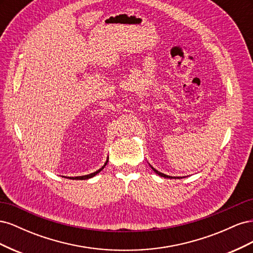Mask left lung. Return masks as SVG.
Wrapping results in <instances>:
<instances>
[{
  "label": "left lung",
  "mask_w": 253,
  "mask_h": 253,
  "mask_svg": "<svg viewBox=\"0 0 253 253\" xmlns=\"http://www.w3.org/2000/svg\"><path fill=\"white\" fill-rule=\"evenodd\" d=\"M151 168H152L153 171H154L156 174H158L159 176H163V177H166V178H179V177H173V176H169V175H166V174H164V173H162V172H159V171H157L156 169H154V168H153L152 166H151Z\"/></svg>",
  "instance_id": "8db88e82"
}]
</instances>
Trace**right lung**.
<instances>
[{
    "label": "right lung",
    "mask_w": 253,
    "mask_h": 253,
    "mask_svg": "<svg viewBox=\"0 0 253 253\" xmlns=\"http://www.w3.org/2000/svg\"><path fill=\"white\" fill-rule=\"evenodd\" d=\"M108 164V160H106V163L104 164V166L101 168V169H99V170H97L96 172H94V173H90V174H87V175H83V176H76V177H66V178H71V179H79V180H83V179H88V178H91V177H94L95 175H97L99 172H100L103 168L105 167V165Z\"/></svg>",
    "instance_id": "add662e5"
}]
</instances>
